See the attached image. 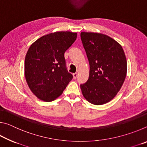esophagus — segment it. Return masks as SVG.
<instances>
[{
  "label": "esophagus",
  "mask_w": 147,
  "mask_h": 147,
  "mask_svg": "<svg viewBox=\"0 0 147 147\" xmlns=\"http://www.w3.org/2000/svg\"><path fill=\"white\" fill-rule=\"evenodd\" d=\"M73 78H74V79H76L77 76H78V73H73Z\"/></svg>",
  "instance_id": "obj_1"
}]
</instances>
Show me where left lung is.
Wrapping results in <instances>:
<instances>
[{
	"instance_id": "1",
	"label": "left lung",
	"mask_w": 147,
	"mask_h": 147,
	"mask_svg": "<svg viewBox=\"0 0 147 147\" xmlns=\"http://www.w3.org/2000/svg\"><path fill=\"white\" fill-rule=\"evenodd\" d=\"M81 40L89 63V76L80 85L84 97L94 105L115 97L126 78L127 62L120 44L106 35L81 32Z\"/></svg>"
}]
</instances>
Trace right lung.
I'll use <instances>...</instances> for the list:
<instances>
[{"mask_svg":"<svg viewBox=\"0 0 147 147\" xmlns=\"http://www.w3.org/2000/svg\"><path fill=\"white\" fill-rule=\"evenodd\" d=\"M76 37L73 32H54L41 37L28 49L24 62L26 80L41 100H54L73 79L67 69L64 54Z\"/></svg>","mask_w":147,"mask_h":147,"instance_id":"obj_1","label":"right lung"}]
</instances>
